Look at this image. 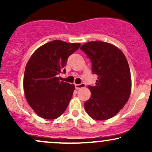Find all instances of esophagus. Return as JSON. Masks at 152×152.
<instances>
[{
    "label": "esophagus",
    "mask_w": 152,
    "mask_h": 152,
    "mask_svg": "<svg viewBox=\"0 0 152 152\" xmlns=\"http://www.w3.org/2000/svg\"><path fill=\"white\" fill-rule=\"evenodd\" d=\"M86 86V85H85V83H80V84H76L75 85V87H76V89H80V88H84V87Z\"/></svg>",
    "instance_id": "obj_1"
}]
</instances>
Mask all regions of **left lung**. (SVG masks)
Masks as SVG:
<instances>
[{
    "label": "left lung",
    "mask_w": 152,
    "mask_h": 152,
    "mask_svg": "<svg viewBox=\"0 0 152 152\" xmlns=\"http://www.w3.org/2000/svg\"><path fill=\"white\" fill-rule=\"evenodd\" d=\"M81 49L91 59L92 72L98 76L94 86H88L90 99L84 103L86 113L98 121L117 114L129 99L132 78L123 52L111 43L91 41Z\"/></svg>",
    "instance_id": "obj_1"
}]
</instances>
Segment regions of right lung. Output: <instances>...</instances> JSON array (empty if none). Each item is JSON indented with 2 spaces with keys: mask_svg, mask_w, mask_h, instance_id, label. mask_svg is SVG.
I'll return each instance as SVG.
<instances>
[{
  "mask_svg": "<svg viewBox=\"0 0 152 152\" xmlns=\"http://www.w3.org/2000/svg\"><path fill=\"white\" fill-rule=\"evenodd\" d=\"M80 46L55 40L40 46L29 58L24 72V94L28 104L41 118H57L69 105L75 86L59 81L58 74L66 72L68 58Z\"/></svg>",
  "mask_w": 152,
  "mask_h": 152,
  "instance_id": "1",
  "label": "right lung"
}]
</instances>
